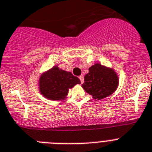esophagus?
Here are the masks:
<instances>
[{
	"instance_id": "1",
	"label": "esophagus",
	"mask_w": 152,
	"mask_h": 152,
	"mask_svg": "<svg viewBox=\"0 0 152 152\" xmlns=\"http://www.w3.org/2000/svg\"><path fill=\"white\" fill-rule=\"evenodd\" d=\"M80 82H81V83H84V76H83V75H81V76H80Z\"/></svg>"
}]
</instances>
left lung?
I'll return each mask as SVG.
<instances>
[{"mask_svg": "<svg viewBox=\"0 0 152 152\" xmlns=\"http://www.w3.org/2000/svg\"><path fill=\"white\" fill-rule=\"evenodd\" d=\"M84 81L82 86L95 99H102L113 94L118 83L114 70L98 63L89 69Z\"/></svg>", "mask_w": 152, "mask_h": 152, "instance_id": "obj_1", "label": "left lung"}]
</instances>
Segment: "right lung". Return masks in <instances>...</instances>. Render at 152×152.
I'll list each match as a JSON object with an SVG mask.
<instances>
[{
  "mask_svg": "<svg viewBox=\"0 0 152 152\" xmlns=\"http://www.w3.org/2000/svg\"><path fill=\"white\" fill-rule=\"evenodd\" d=\"M80 83V79L70 72L55 66L40 77L39 90L43 96L49 99L60 100L65 98L69 88Z\"/></svg>",
  "mask_w": 152,
  "mask_h": 152,
  "instance_id": "obj_1",
  "label": "right lung"
}]
</instances>
